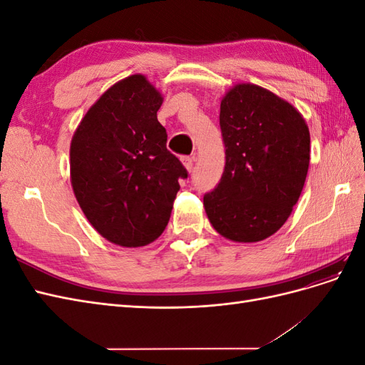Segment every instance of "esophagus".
<instances>
[{
  "label": "esophagus",
  "instance_id": "34e87169",
  "mask_svg": "<svg viewBox=\"0 0 365 365\" xmlns=\"http://www.w3.org/2000/svg\"><path fill=\"white\" fill-rule=\"evenodd\" d=\"M181 161L184 164V168L187 170H192L193 169V164H195V157H181Z\"/></svg>",
  "mask_w": 365,
  "mask_h": 365
}]
</instances>
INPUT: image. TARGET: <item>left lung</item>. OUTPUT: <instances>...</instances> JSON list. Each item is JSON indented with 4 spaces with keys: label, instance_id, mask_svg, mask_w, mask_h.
Returning a JSON list of instances; mask_svg holds the SVG:
<instances>
[{
    "label": "left lung",
    "instance_id": "left-lung-1",
    "mask_svg": "<svg viewBox=\"0 0 365 365\" xmlns=\"http://www.w3.org/2000/svg\"><path fill=\"white\" fill-rule=\"evenodd\" d=\"M225 169L204 195L210 224L235 242L272 236L302 195L311 158L304 118L279 96L252 83L231 88L220 102Z\"/></svg>",
    "mask_w": 365,
    "mask_h": 365
}]
</instances>
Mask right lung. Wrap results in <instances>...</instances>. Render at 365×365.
<instances>
[{
	"mask_svg": "<svg viewBox=\"0 0 365 365\" xmlns=\"http://www.w3.org/2000/svg\"><path fill=\"white\" fill-rule=\"evenodd\" d=\"M161 103L146 76L132 74L88 109L71 140L76 200L98 233L120 247H145L161 236L187 178L165 148Z\"/></svg>",
	"mask_w": 365,
	"mask_h": 365,
	"instance_id": "1",
	"label": "right lung"
}]
</instances>
